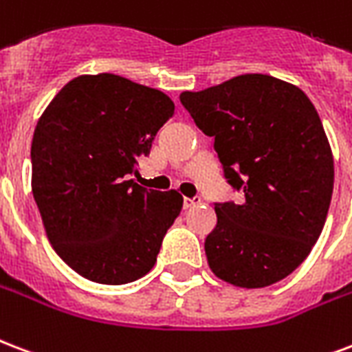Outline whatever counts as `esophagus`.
Wrapping results in <instances>:
<instances>
[{
	"label": "esophagus",
	"mask_w": 352,
	"mask_h": 352,
	"mask_svg": "<svg viewBox=\"0 0 352 352\" xmlns=\"http://www.w3.org/2000/svg\"><path fill=\"white\" fill-rule=\"evenodd\" d=\"M197 203H201L199 197H184V199H182V206H184V208H192V206L197 205Z\"/></svg>",
	"instance_id": "obj_1"
}]
</instances>
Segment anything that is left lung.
I'll list each match as a JSON object with an SVG mask.
<instances>
[{
    "label": "left lung",
    "instance_id": "left-lung-1",
    "mask_svg": "<svg viewBox=\"0 0 352 352\" xmlns=\"http://www.w3.org/2000/svg\"><path fill=\"white\" fill-rule=\"evenodd\" d=\"M181 103L243 192L238 205L214 203L212 273L240 288L283 280L310 254L331 206L334 158L316 107L301 88L262 74L182 92Z\"/></svg>",
    "mask_w": 352,
    "mask_h": 352
}]
</instances>
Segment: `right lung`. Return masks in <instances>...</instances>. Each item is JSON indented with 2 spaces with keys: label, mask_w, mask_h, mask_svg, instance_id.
<instances>
[{
  "label": "right lung",
  "mask_w": 352,
  "mask_h": 352,
  "mask_svg": "<svg viewBox=\"0 0 352 352\" xmlns=\"http://www.w3.org/2000/svg\"><path fill=\"white\" fill-rule=\"evenodd\" d=\"M173 112L160 90L99 74L69 80L40 116L34 201L53 249L80 277L118 286L153 270L182 195L126 179Z\"/></svg>",
  "instance_id": "obj_1"
}]
</instances>
